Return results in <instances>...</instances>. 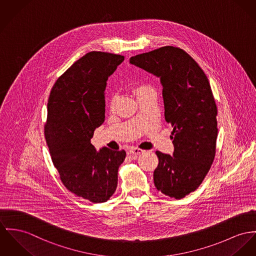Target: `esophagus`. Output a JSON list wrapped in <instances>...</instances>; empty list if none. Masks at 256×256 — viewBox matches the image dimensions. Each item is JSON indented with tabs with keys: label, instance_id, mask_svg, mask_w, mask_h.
Returning <instances> with one entry per match:
<instances>
[{
	"label": "esophagus",
	"instance_id": "obj_1",
	"mask_svg": "<svg viewBox=\"0 0 256 256\" xmlns=\"http://www.w3.org/2000/svg\"><path fill=\"white\" fill-rule=\"evenodd\" d=\"M142 152H143V150H141V149H139V148H136V147H132V148L130 149V153L132 154V155H139V154H141Z\"/></svg>",
	"mask_w": 256,
	"mask_h": 256
}]
</instances>
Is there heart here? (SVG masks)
I'll use <instances>...</instances> for the list:
<instances>
[{
	"label": "heart",
	"mask_w": 256,
	"mask_h": 256,
	"mask_svg": "<svg viewBox=\"0 0 256 256\" xmlns=\"http://www.w3.org/2000/svg\"><path fill=\"white\" fill-rule=\"evenodd\" d=\"M148 90H151V88H150L149 86H139V88H136V94H142V92H148ZM116 99H117V98H116L115 96L110 98V101H109V108H110L111 110H113L114 107H115Z\"/></svg>",
	"instance_id": "heart-1"
}]
</instances>
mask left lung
<instances>
[{
    "mask_svg": "<svg viewBox=\"0 0 256 256\" xmlns=\"http://www.w3.org/2000/svg\"><path fill=\"white\" fill-rule=\"evenodd\" d=\"M130 62L160 80L174 151L172 156L156 152L154 183L166 196L182 198L197 190L216 156L217 108L210 82L194 59L172 46L132 56Z\"/></svg>",
    "mask_w": 256,
    "mask_h": 256,
    "instance_id": "obj_1",
    "label": "left lung"
}]
</instances>
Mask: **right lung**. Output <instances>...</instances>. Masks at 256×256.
I'll list each match as a JSON object with an SVG mask.
<instances>
[{
    "instance_id": "1",
    "label": "right lung",
    "mask_w": 256,
    "mask_h": 256,
    "mask_svg": "<svg viewBox=\"0 0 256 256\" xmlns=\"http://www.w3.org/2000/svg\"><path fill=\"white\" fill-rule=\"evenodd\" d=\"M124 58L90 52L68 68L54 84L48 100L44 136L63 185L78 197L107 202L118 185L126 151L90 143L105 120L107 80Z\"/></svg>"
}]
</instances>
